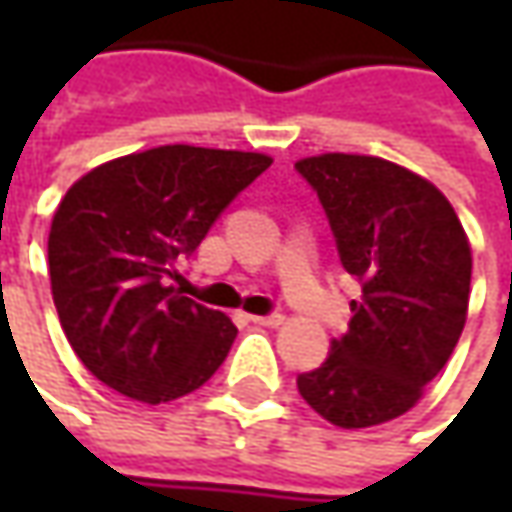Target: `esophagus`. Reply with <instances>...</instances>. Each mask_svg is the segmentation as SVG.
Returning <instances> with one entry per match:
<instances>
[{"mask_svg": "<svg viewBox=\"0 0 512 512\" xmlns=\"http://www.w3.org/2000/svg\"><path fill=\"white\" fill-rule=\"evenodd\" d=\"M256 325H262V327H279V325H285V316L282 313H270V316H250Z\"/></svg>", "mask_w": 512, "mask_h": 512, "instance_id": "esophagus-1", "label": "esophagus"}]
</instances>
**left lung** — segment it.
<instances>
[{
	"label": "left lung",
	"mask_w": 512,
	"mask_h": 512,
	"mask_svg": "<svg viewBox=\"0 0 512 512\" xmlns=\"http://www.w3.org/2000/svg\"><path fill=\"white\" fill-rule=\"evenodd\" d=\"M319 193L344 270L362 282L347 333L299 393L344 430L399 419L424 396L462 336L470 302V239L424 176L362 153L296 162Z\"/></svg>",
	"instance_id": "obj_1"
}]
</instances>
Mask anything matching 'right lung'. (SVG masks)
Returning a JSON list of instances; mask_svg holds the SVG:
<instances>
[{
    "label": "right lung",
    "mask_w": 512,
    "mask_h": 512,
    "mask_svg": "<svg viewBox=\"0 0 512 512\" xmlns=\"http://www.w3.org/2000/svg\"><path fill=\"white\" fill-rule=\"evenodd\" d=\"M267 153L162 148L76 179L53 213L48 273L73 353L116 393L145 404L193 393L236 339L222 310L182 296L176 259L262 170Z\"/></svg>",
    "instance_id": "1"
}]
</instances>
